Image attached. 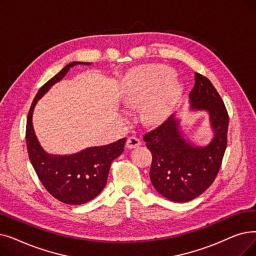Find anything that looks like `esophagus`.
I'll return each mask as SVG.
<instances>
[{
  "label": "esophagus",
  "instance_id": "obj_1",
  "mask_svg": "<svg viewBox=\"0 0 256 256\" xmlns=\"http://www.w3.org/2000/svg\"><path fill=\"white\" fill-rule=\"evenodd\" d=\"M126 146L130 150V148H138L140 146V140L137 137H134V136L128 137V140H126Z\"/></svg>",
  "mask_w": 256,
  "mask_h": 256
}]
</instances>
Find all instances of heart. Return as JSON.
<instances>
[{
  "mask_svg": "<svg viewBox=\"0 0 256 256\" xmlns=\"http://www.w3.org/2000/svg\"><path fill=\"white\" fill-rule=\"evenodd\" d=\"M168 68H150L140 73V78L126 93L128 104H137L149 100L144 117L150 122H157L168 115L181 95V86Z\"/></svg>",
  "mask_w": 256,
  "mask_h": 256,
  "instance_id": "heart-1",
  "label": "heart"
}]
</instances>
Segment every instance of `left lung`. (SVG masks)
I'll list each match as a JSON object with an SVG mask.
<instances>
[{
  "mask_svg": "<svg viewBox=\"0 0 256 256\" xmlns=\"http://www.w3.org/2000/svg\"><path fill=\"white\" fill-rule=\"evenodd\" d=\"M194 82L190 108L209 113L214 139L206 146H194L183 137L174 114L143 136L152 154L150 176L154 187L178 203L192 201L214 183L227 146L229 117L224 102L207 77L196 73Z\"/></svg>",
  "mask_w": 256,
  "mask_h": 256,
  "instance_id": "obj_1",
  "label": "left lung"
}]
</instances>
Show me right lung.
<instances>
[{"label": "right lung", "instance_id": "obj_1", "mask_svg": "<svg viewBox=\"0 0 256 256\" xmlns=\"http://www.w3.org/2000/svg\"><path fill=\"white\" fill-rule=\"evenodd\" d=\"M91 62H73L53 76L36 94L27 116L26 143L30 162L40 181L48 192L69 205H82L91 201L104 188L112 162L124 152L126 138L104 146L86 148L69 156L47 154L40 146L32 126L33 110L38 99L62 80L72 66Z\"/></svg>", "mask_w": 256, "mask_h": 256}]
</instances>
